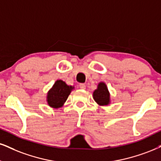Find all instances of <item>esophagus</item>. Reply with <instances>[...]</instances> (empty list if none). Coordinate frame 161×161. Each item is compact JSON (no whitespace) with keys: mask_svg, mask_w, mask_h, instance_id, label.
Returning <instances> with one entry per match:
<instances>
[{"mask_svg":"<svg viewBox=\"0 0 161 161\" xmlns=\"http://www.w3.org/2000/svg\"><path fill=\"white\" fill-rule=\"evenodd\" d=\"M79 87H80V89H83V90H84L85 88H86V85L84 84H79Z\"/></svg>","mask_w":161,"mask_h":161,"instance_id":"1","label":"esophagus"}]
</instances>
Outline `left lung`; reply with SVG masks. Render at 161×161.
<instances>
[{
    "label": "left lung",
    "mask_w": 161,
    "mask_h": 161,
    "mask_svg": "<svg viewBox=\"0 0 161 161\" xmlns=\"http://www.w3.org/2000/svg\"><path fill=\"white\" fill-rule=\"evenodd\" d=\"M94 100L100 105H107L110 102V94L107 86L104 83H100L98 89L93 92Z\"/></svg>",
    "instance_id": "obj_1"
}]
</instances>
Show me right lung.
Listing matches in <instances>:
<instances>
[{"label": "right lung", "mask_w": 161, "mask_h": 161, "mask_svg": "<svg viewBox=\"0 0 161 161\" xmlns=\"http://www.w3.org/2000/svg\"><path fill=\"white\" fill-rule=\"evenodd\" d=\"M72 86H69L64 81L59 80L55 82L52 89L47 93V103L53 108H60L70 94Z\"/></svg>", "instance_id": "right-lung-1"}]
</instances>
